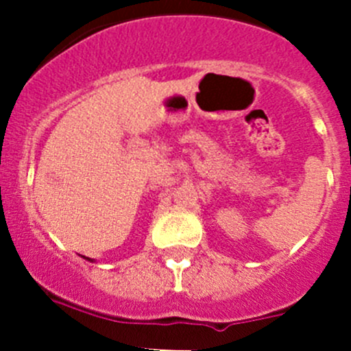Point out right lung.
Returning a JSON list of instances; mask_svg holds the SVG:
<instances>
[{
	"instance_id": "obj_1",
	"label": "right lung",
	"mask_w": 351,
	"mask_h": 351,
	"mask_svg": "<svg viewBox=\"0 0 351 351\" xmlns=\"http://www.w3.org/2000/svg\"><path fill=\"white\" fill-rule=\"evenodd\" d=\"M86 260H90V258H86ZM90 261H91V260H90Z\"/></svg>"
}]
</instances>
